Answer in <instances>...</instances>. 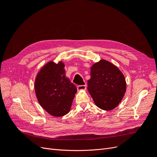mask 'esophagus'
Wrapping results in <instances>:
<instances>
[{
    "instance_id": "34e87169",
    "label": "esophagus",
    "mask_w": 157,
    "mask_h": 157,
    "mask_svg": "<svg viewBox=\"0 0 157 157\" xmlns=\"http://www.w3.org/2000/svg\"><path fill=\"white\" fill-rule=\"evenodd\" d=\"M86 89V85H78L77 86L78 90H85Z\"/></svg>"
}]
</instances>
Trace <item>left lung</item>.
I'll return each instance as SVG.
<instances>
[{"label":"left lung","mask_w":157,"mask_h":157,"mask_svg":"<svg viewBox=\"0 0 157 157\" xmlns=\"http://www.w3.org/2000/svg\"><path fill=\"white\" fill-rule=\"evenodd\" d=\"M88 90L96 105L103 110L111 111L118 106L124 96V76L117 67L101 59L91 67Z\"/></svg>","instance_id":"obj_1"}]
</instances>
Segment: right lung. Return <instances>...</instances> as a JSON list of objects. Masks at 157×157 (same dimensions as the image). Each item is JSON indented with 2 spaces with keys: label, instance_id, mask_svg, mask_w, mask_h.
I'll list each match as a JSON object with an SVG mask.
<instances>
[{
  "label": "right lung",
  "instance_id": "1",
  "mask_svg": "<svg viewBox=\"0 0 157 157\" xmlns=\"http://www.w3.org/2000/svg\"><path fill=\"white\" fill-rule=\"evenodd\" d=\"M65 65L50 61L37 74L35 90L38 101L50 115L62 117L71 107L77 90L65 77Z\"/></svg>",
  "mask_w": 157,
  "mask_h": 157
}]
</instances>
